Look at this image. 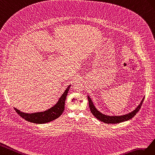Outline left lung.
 I'll return each instance as SVG.
<instances>
[{
	"label": "left lung",
	"instance_id": "left-lung-1",
	"mask_svg": "<svg viewBox=\"0 0 155 155\" xmlns=\"http://www.w3.org/2000/svg\"><path fill=\"white\" fill-rule=\"evenodd\" d=\"M87 99H88V101H89V106H90V109L91 110V112L97 119H98L99 120L103 121L105 123L116 124V123H121L123 121L129 120V119L133 117L138 112L140 109L141 108V105H142V103H143V101L144 100V97L142 99V101H141L140 104L136 107V108L134 110V111H132L130 113H129L127 114L123 115V116H107V115H104L102 114L101 112H100L99 110H97V108L95 107L94 103H93L89 96H87Z\"/></svg>",
	"mask_w": 155,
	"mask_h": 155
}]
</instances>
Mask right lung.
<instances>
[{
	"label": "right lung",
	"instance_id": "add662e5",
	"mask_svg": "<svg viewBox=\"0 0 155 155\" xmlns=\"http://www.w3.org/2000/svg\"><path fill=\"white\" fill-rule=\"evenodd\" d=\"M70 86L71 85L67 87V89L65 90L64 94L60 97V98L59 99L57 103L51 108L45 110V111L28 114L21 112L20 110H17L15 108H14V109L16 112L22 118L25 119V120L27 121L34 123H37V124H43V123L51 122L59 117L62 114L65 108V99L66 97H67V95L68 91L69 90Z\"/></svg>",
	"mask_w": 155,
	"mask_h": 155
}]
</instances>
